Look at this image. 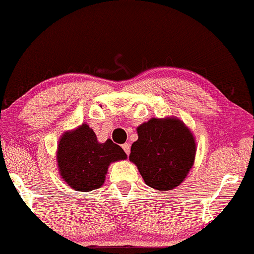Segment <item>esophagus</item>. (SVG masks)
I'll return each instance as SVG.
<instances>
[{"mask_svg":"<svg viewBox=\"0 0 254 254\" xmlns=\"http://www.w3.org/2000/svg\"><path fill=\"white\" fill-rule=\"evenodd\" d=\"M122 147H123V150L125 151V153H127V155L129 156V153H130V144L129 143H125V144H123V145H122Z\"/></svg>","mask_w":254,"mask_h":254,"instance_id":"obj_1","label":"esophagus"}]
</instances>
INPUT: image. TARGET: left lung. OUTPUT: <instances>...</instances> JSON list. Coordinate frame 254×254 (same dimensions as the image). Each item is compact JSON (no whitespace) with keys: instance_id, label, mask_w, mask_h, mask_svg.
<instances>
[{"instance_id":"1","label":"left lung","mask_w":254,"mask_h":254,"mask_svg":"<svg viewBox=\"0 0 254 254\" xmlns=\"http://www.w3.org/2000/svg\"><path fill=\"white\" fill-rule=\"evenodd\" d=\"M130 160L146 185L160 191L175 189L193 165L195 143L191 131L177 118H152L139 125Z\"/></svg>"}]
</instances>
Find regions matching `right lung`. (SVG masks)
<instances>
[{"mask_svg":"<svg viewBox=\"0 0 254 254\" xmlns=\"http://www.w3.org/2000/svg\"><path fill=\"white\" fill-rule=\"evenodd\" d=\"M125 158L127 153L120 145L111 139L99 143L86 124L64 133L57 150L61 176L70 188L82 192L101 188L110 163Z\"/></svg>","mask_w":254,"mask_h":254,"instance_id":"right-lung-1","label":"right lung"}]
</instances>
